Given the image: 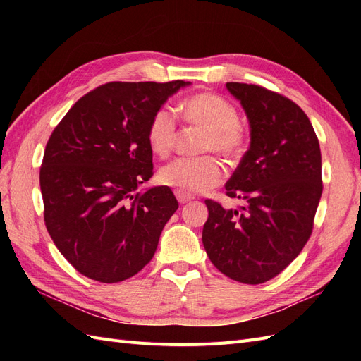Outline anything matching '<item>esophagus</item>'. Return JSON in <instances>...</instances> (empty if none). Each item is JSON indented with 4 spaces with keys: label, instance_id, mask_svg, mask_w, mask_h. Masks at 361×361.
<instances>
[{
    "label": "esophagus",
    "instance_id": "esophagus-1",
    "mask_svg": "<svg viewBox=\"0 0 361 361\" xmlns=\"http://www.w3.org/2000/svg\"><path fill=\"white\" fill-rule=\"evenodd\" d=\"M174 195H176V199H178V202L180 203V204H185V203H188V202H191L194 197L191 194H187V192H183V191H174Z\"/></svg>",
    "mask_w": 361,
    "mask_h": 361
}]
</instances>
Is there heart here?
Segmentation results:
<instances>
[{
    "label": "heart",
    "instance_id": "b5f03b06",
    "mask_svg": "<svg viewBox=\"0 0 361 361\" xmlns=\"http://www.w3.org/2000/svg\"><path fill=\"white\" fill-rule=\"evenodd\" d=\"M179 111L187 123L206 130L203 152H216L224 158L241 154L244 129L238 122L235 106L223 96L202 92L194 93L179 104ZM178 138L174 114L162 106L152 114L147 125V141L155 155L166 158L171 154ZM224 179L221 164L212 157L179 158L166 164L159 170L164 185L183 192H204L218 187Z\"/></svg>",
    "mask_w": 361,
    "mask_h": 361
}]
</instances>
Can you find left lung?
<instances>
[{
    "label": "left lung",
    "instance_id": "8db88e82",
    "mask_svg": "<svg viewBox=\"0 0 361 361\" xmlns=\"http://www.w3.org/2000/svg\"><path fill=\"white\" fill-rule=\"evenodd\" d=\"M226 87L250 125V147L226 194L245 204L226 209L206 200L202 241L224 276L259 285L280 274L309 241L322 194L321 149L309 117L288 97L255 84Z\"/></svg>",
    "mask_w": 361,
    "mask_h": 361
}]
</instances>
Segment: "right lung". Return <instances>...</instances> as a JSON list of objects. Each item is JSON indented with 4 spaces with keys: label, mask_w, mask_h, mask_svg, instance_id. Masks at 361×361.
Instances as JSON below:
<instances>
[{
    "label": "right lung",
    "mask_w": 361,
    "mask_h": 361,
    "mask_svg": "<svg viewBox=\"0 0 361 361\" xmlns=\"http://www.w3.org/2000/svg\"><path fill=\"white\" fill-rule=\"evenodd\" d=\"M191 82H108L54 129L40 167L45 224L82 276L117 283L154 257L179 203L169 187L137 191L154 174L149 120Z\"/></svg>",
    "instance_id": "right-lung-1"
}]
</instances>
